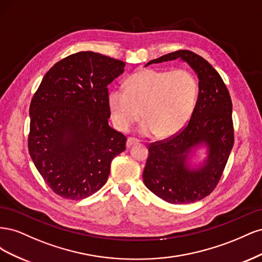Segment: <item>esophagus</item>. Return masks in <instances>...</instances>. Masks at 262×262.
I'll use <instances>...</instances> for the list:
<instances>
[{"label": "esophagus", "instance_id": "34e87169", "mask_svg": "<svg viewBox=\"0 0 262 262\" xmlns=\"http://www.w3.org/2000/svg\"><path fill=\"white\" fill-rule=\"evenodd\" d=\"M139 140L138 139H136V138H132V137H130L129 139H128V141H126V147H131L132 145H134V144H137V143H139Z\"/></svg>", "mask_w": 262, "mask_h": 262}]
</instances>
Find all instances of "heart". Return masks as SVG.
<instances>
[{
    "instance_id": "1",
    "label": "heart",
    "mask_w": 262,
    "mask_h": 262,
    "mask_svg": "<svg viewBox=\"0 0 262 262\" xmlns=\"http://www.w3.org/2000/svg\"><path fill=\"white\" fill-rule=\"evenodd\" d=\"M198 84L184 69L142 70L128 77L124 87L108 95L113 120L128 131L141 117V132L169 138L185 128L195 106Z\"/></svg>"
}]
</instances>
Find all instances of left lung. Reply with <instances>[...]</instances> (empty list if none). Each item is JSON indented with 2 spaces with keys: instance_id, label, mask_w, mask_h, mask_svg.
Returning a JSON list of instances; mask_svg holds the SVG:
<instances>
[{
  "instance_id": "obj_1",
  "label": "left lung",
  "mask_w": 262,
  "mask_h": 262,
  "mask_svg": "<svg viewBox=\"0 0 262 262\" xmlns=\"http://www.w3.org/2000/svg\"><path fill=\"white\" fill-rule=\"evenodd\" d=\"M180 58L199 77V95L187 125L175 136L148 145L143 171L145 186L171 204L199 201L209 195L223 175L234 145L232 99L222 77L210 63L189 50H178L147 64ZM208 147V158L199 169H190L188 153L198 145Z\"/></svg>"
}]
</instances>
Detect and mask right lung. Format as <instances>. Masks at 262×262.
I'll list each match as a JSON object with an SVG mask.
<instances>
[{"mask_svg": "<svg viewBox=\"0 0 262 262\" xmlns=\"http://www.w3.org/2000/svg\"><path fill=\"white\" fill-rule=\"evenodd\" d=\"M125 63L92 51L62 59L30 102L28 150L52 191L81 200L104 186L126 138L108 124L107 86Z\"/></svg>", "mask_w": 262, "mask_h": 262, "instance_id": "add662e5", "label": "right lung"}]
</instances>
